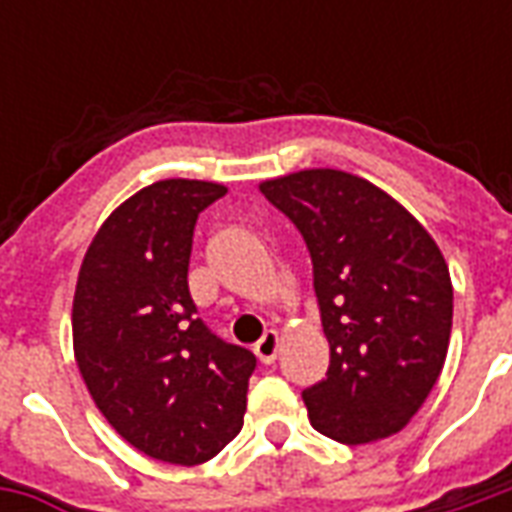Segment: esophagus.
<instances>
[{"label":"esophagus","mask_w":512,"mask_h":512,"mask_svg":"<svg viewBox=\"0 0 512 512\" xmlns=\"http://www.w3.org/2000/svg\"><path fill=\"white\" fill-rule=\"evenodd\" d=\"M277 351H279V334L274 332V329H268V332L263 334L255 345L257 359H260L263 365H271V362L277 359Z\"/></svg>","instance_id":"esophagus-1"}]
</instances>
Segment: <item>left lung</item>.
Instances as JSON below:
<instances>
[{
	"label": "left lung",
	"mask_w": 512,
	"mask_h": 512,
	"mask_svg": "<svg viewBox=\"0 0 512 512\" xmlns=\"http://www.w3.org/2000/svg\"><path fill=\"white\" fill-rule=\"evenodd\" d=\"M260 191L312 257L332 351L326 378L301 392L312 428L343 444L403 430L450 345L452 282L439 246L400 202L343 169H301Z\"/></svg>",
	"instance_id": "1"
}]
</instances>
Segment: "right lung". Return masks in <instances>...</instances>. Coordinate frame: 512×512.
I'll list each match as a JSON object with an SVG mask.
<instances>
[{"label": "right lung", "instance_id": "obj_1", "mask_svg": "<svg viewBox=\"0 0 512 512\" xmlns=\"http://www.w3.org/2000/svg\"><path fill=\"white\" fill-rule=\"evenodd\" d=\"M222 183L169 178L101 224L73 296V351L106 422L136 450L197 466L241 433L257 359L197 318L194 224Z\"/></svg>", "mask_w": 512, "mask_h": 512}]
</instances>
